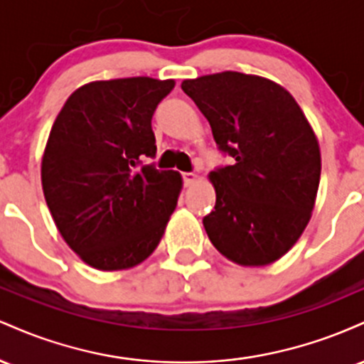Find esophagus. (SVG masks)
I'll list each match as a JSON object with an SVG mask.
<instances>
[{
	"mask_svg": "<svg viewBox=\"0 0 364 364\" xmlns=\"http://www.w3.org/2000/svg\"><path fill=\"white\" fill-rule=\"evenodd\" d=\"M183 183H185V186H190L193 185V183L196 181V174L195 173H183Z\"/></svg>",
	"mask_w": 364,
	"mask_h": 364,
	"instance_id": "1",
	"label": "esophagus"
}]
</instances>
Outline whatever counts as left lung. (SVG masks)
Masks as SVG:
<instances>
[{"mask_svg":"<svg viewBox=\"0 0 364 364\" xmlns=\"http://www.w3.org/2000/svg\"><path fill=\"white\" fill-rule=\"evenodd\" d=\"M181 89L232 159L208 174L215 188L214 210L203 217L208 240L240 265L279 260L306 228L320 183V147L301 107L257 75H205Z\"/></svg>","mask_w":364,"mask_h":364,"instance_id":"obj_1","label":"left lung"}]
</instances>
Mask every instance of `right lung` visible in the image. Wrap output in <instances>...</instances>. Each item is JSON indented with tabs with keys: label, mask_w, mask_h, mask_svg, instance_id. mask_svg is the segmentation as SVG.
<instances>
[{
	"label": "right lung",
	"mask_w": 364,
	"mask_h": 364,
	"mask_svg": "<svg viewBox=\"0 0 364 364\" xmlns=\"http://www.w3.org/2000/svg\"><path fill=\"white\" fill-rule=\"evenodd\" d=\"M174 80L92 82L73 92L49 133L43 190L63 240L99 270L144 262L164 235L183 181L156 157L152 116Z\"/></svg>",
	"instance_id": "obj_1"
}]
</instances>
